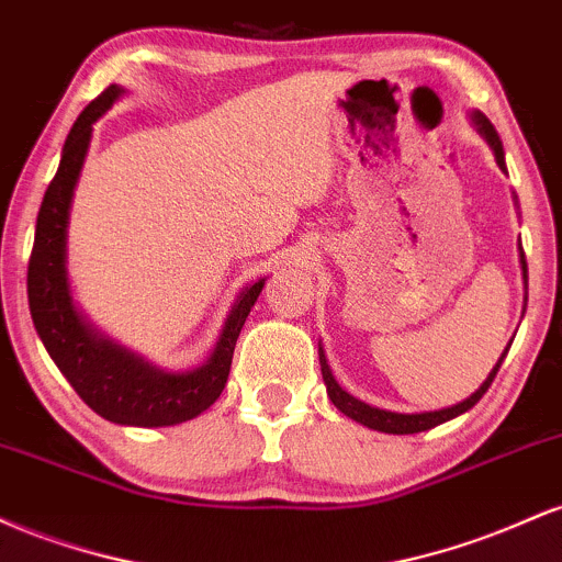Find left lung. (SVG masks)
Segmentation results:
<instances>
[{
  "label": "left lung",
  "mask_w": 562,
  "mask_h": 562,
  "mask_svg": "<svg viewBox=\"0 0 562 562\" xmlns=\"http://www.w3.org/2000/svg\"><path fill=\"white\" fill-rule=\"evenodd\" d=\"M473 124L479 126L481 137L486 139L488 147H492V150H494L496 166H499L502 171H507L505 150H502V139H499V134H496V128L492 126V121H488L483 113L475 111L473 113ZM520 269H524V282H526V290H528V267H526L524 248H520ZM526 299H528V295H526ZM505 357H507V348H505V353H502V357H499V362L494 364V370L488 372V378L481 383V389L475 391L470 398H465V402H460V404H454V406H447V409H438V412H420V415H402V412L378 409V406H370V404L359 402V398H353L351 393H346L344 389H340L338 380L333 378L330 364H327L325 351H322V348H319L322 378H325L327 396H330V402L338 406V409L344 412L346 417H351V420L362 423V425H367V428H372V430H380V434H396V436L420 434V430H430V428H436V425H441V423H447V420H454V417L462 415V412L473 409V406L481 402L483 393L488 391V385L494 383L496 372H499V364H502V359H505Z\"/></svg>",
  "instance_id": "left-lung-1"
}]
</instances>
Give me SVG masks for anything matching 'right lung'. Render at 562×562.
<instances>
[{"label": "right lung", "instance_id": "obj_1", "mask_svg": "<svg viewBox=\"0 0 562 562\" xmlns=\"http://www.w3.org/2000/svg\"><path fill=\"white\" fill-rule=\"evenodd\" d=\"M121 94L124 89L113 83L89 102L63 145L60 166L44 192L36 216L34 250L29 261V308L38 338L57 370L97 415L119 425L164 428L192 420L222 396L237 335L259 299L263 280L237 295L211 357L187 372H166L147 364L137 353L97 333L76 312L66 272L70 203L92 139V124L111 111Z\"/></svg>", "mask_w": 562, "mask_h": 562}]
</instances>
